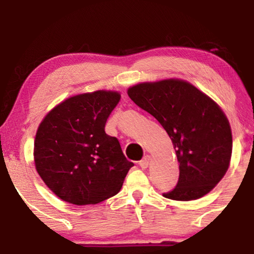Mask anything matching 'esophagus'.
Instances as JSON below:
<instances>
[{
    "label": "esophagus",
    "mask_w": 254,
    "mask_h": 254,
    "mask_svg": "<svg viewBox=\"0 0 254 254\" xmlns=\"http://www.w3.org/2000/svg\"><path fill=\"white\" fill-rule=\"evenodd\" d=\"M149 162H150V156L147 155V156H144L143 159H142L141 161L138 162V165L141 166V168H143V170H145V168H147L148 166H149Z\"/></svg>",
    "instance_id": "esophagus-1"
}]
</instances>
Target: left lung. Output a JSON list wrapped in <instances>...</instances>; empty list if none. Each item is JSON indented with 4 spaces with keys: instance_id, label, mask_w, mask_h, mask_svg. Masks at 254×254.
<instances>
[{
    "instance_id": "obj_1",
    "label": "left lung",
    "mask_w": 254,
    "mask_h": 254,
    "mask_svg": "<svg viewBox=\"0 0 254 254\" xmlns=\"http://www.w3.org/2000/svg\"><path fill=\"white\" fill-rule=\"evenodd\" d=\"M127 95L157 119L176 149L179 180L164 196L193 200L210 192L226 174L232 156V130L220 106L178 78L138 83Z\"/></svg>"
}]
</instances>
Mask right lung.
<instances>
[{
	"label": "right lung",
	"mask_w": 254,
	"mask_h": 254,
	"mask_svg": "<svg viewBox=\"0 0 254 254\" xmlns=\"http://www.w3.org/2000/svg\"><path fill=\"white\" fill-rule=\"evenodd\" d=\"M121 100L112 90L68 98L52 109L37 130L34 164L43 182L65 202L97 204L121 191L133 164L105 124Z\"/></svg>",
	"instance_id": "right-lung-1"
}]
</instances>
